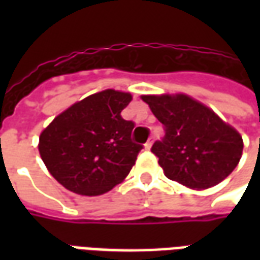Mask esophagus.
Returning a JSON list of instances; mask_svg holds the SVG:
<instances>
[{
  "instance_id": "1",
  "label": "esophagus",
  "mask_w": 260,
  "mask_h": 260,
  "mask_svg": "<svg viewBox=\"0 0 260 260\" xmlns=\"http://www.w3.org/2000/svg\"><path fill=\"white\" fill-rule=\"evenodd\" d=\"M145 147H146L147 150H149V149L152 147V141H147L146 143H145Z\"/></svg>"
}]
</instances>
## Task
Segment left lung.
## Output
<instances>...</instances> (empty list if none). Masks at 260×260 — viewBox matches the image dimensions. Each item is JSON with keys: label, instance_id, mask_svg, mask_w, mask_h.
I'll use <instances>...</instances> for the list:
<instances>
[{"label": "left lung", "instance_id": "8db88e82", "mask_svg": "<svg viewBox=\"0 0 260 260\" xmlns=\"http://www.w3.org/2000/svg\"><path fill=\"white\" fill-rule=\"evenodd\" d=\"M164 125L152 152L167 178L191 189H207L240 163L242 138L213 110L186 94L142 96Z\"/></svg>", "mask_w": 260, "mask_h": 260}]
</instances>
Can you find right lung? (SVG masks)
Segmentation results:
<instances>
[{
  "mask_svg": "<svg viewBox=\"0 0 260 260\" xmlns=\"http://www.w3.org/2000/svg\"><path fill=\"white\" fill-rule=\"evenodd\" d=\"M131 100L125 91H99L67 108L40 134L42 160L61 185L96 196L129 174L143 147L131 138L135 124L121 117Z\"/></svg>",
  "mask_w": 260,
  "mask_h": 260,
  "instance_id": "add662e5",
  "label": "right lung"
}]
</instances>
